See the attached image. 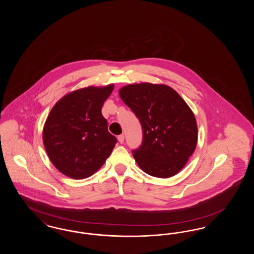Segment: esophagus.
Listing matches in <instances>:
<instances>
[{
  "instance_id": "1",
  "label": "esophagus",
  "mask_w": 254,
  "mask_h": 254,
  "mask_svg": "<svg viewBox=\"0 0 254 254\" xmlns=\"http://www.w3.org/2000/svg\"><path fill=\"white\" fill-rule=\"evenodd\" d=\"M118 141H119V143H121V144L124 143V141H125V136H124L123 134L118 136Z\"/></svg>"
}]
</instances>
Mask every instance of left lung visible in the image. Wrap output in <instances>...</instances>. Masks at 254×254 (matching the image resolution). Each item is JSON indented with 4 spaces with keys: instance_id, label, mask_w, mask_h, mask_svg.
Returning <instances> with one entry per match:
<instances>
[{
    "instance_id": "left-lung-1",
    "label": "left lung",
    "mask_w": 254,
    "mask_h": 254,
    "mask_svg": "<svg viewBox=\"0 0 254 254\" xmlns=\"http://www.w3.org/2000/svg\"><path fill=\"white\" fill-rule=\"evenodd\" d=\"M143 127V143L133 157L148 175H176L192 155L198 140L197 123L188 104L167 85L141 83L119 90Z\"/></svg>"
}]
</instances>
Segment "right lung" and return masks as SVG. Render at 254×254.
Listing matches in <instances>:
<instances>
[{
    "label": "right lung",
    "instance_id": "add662e5",
    "mask_svg": "<svg viewBox=\"0 0 254 254\" xmlns=\"http://www.w3.org/2000/svg\"><path fill=\"white\" fill-rule=\"evenodd\" d=\"M114 85L87 86L60 99L43 129V141L53 166L72 179L94 174L111 154L117 139L102 115Z\"/></svg>",
    "mask_w": 254,
    "mask_h": 254
}]
</instances>
